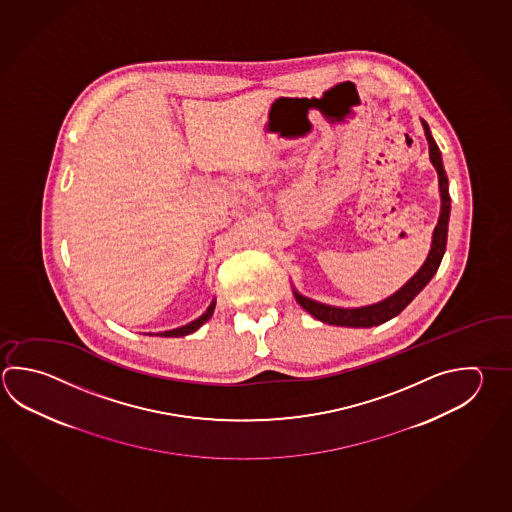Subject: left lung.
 I'll return each instance as SVG.
<instances>
[{"label": "left lung", "instance_id": "obj_1", "mask_svg": "<svg viewBox=\"0 0 512 512\" xmlns=\"http://www.w3.org/2000/svg\"><path fill=\"white\" fill-rule=\"evenodd\" d=\"M424 125L425 137L429 143V157L433 163L436 172H438V184H440V197H442V208H440V217L438 224L434 228L433 242H431V250L425 259L422 268L416 271L411 279L405 282L400 290L393 293L391 297H387L382 302L364 306V308H337V306H328L317 300L308 299L304 295H300L299 291L293 290L295 299L302 308L308 311L311 317L331 324V326H346V328H373L380 326L387 320L393 319L396 315H400L409 302L415 299L420 291L424 290L429 284V280L433 279L434 273L438 271L440 262L444 259L445 244H447V228H449V213H451V197H449V181L445 175L444 163H442V154L440 148L434 143L433 135L429 130V125L422 121Z\"/></svg>", "mask_w": 512, "mask_h": 512}]
</instances>
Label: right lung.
I'll return each instance as SVG.
<instances>
[{
  "instance_id": "1",
  "label": "right lung",
  "mask_w": 512,
  "mask_h": 512,
  "mask_svg": "<svg viewBox=\"0 0 512 512\" xmlns=\"http://www.w3.org/2000/svg\"><path fill=\"white\" fill-rule=\"evenodd\" d=\"M213 309H215V300H213L212 304H210V308L206 309L199 319L193 320V322L186 324L183 328L170 329V331H163V333H155V337H184V335H190L193 331H197V329L201 328L206 320H210V317L213 315Z\"/></svg>"
}]
</instances>
